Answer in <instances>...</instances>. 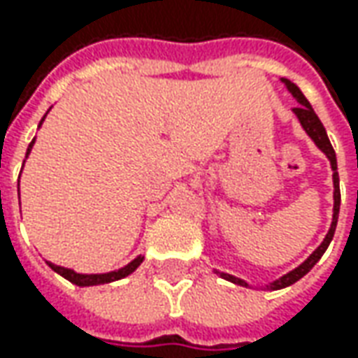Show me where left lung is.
<instances>
[{
  "mask_svg": "<svg viewBox=\"0 0 358 358\" xmlns=\"http://www.w3.org/2000/svg\"><path fill=\"white\" fill-rule=\"evenodd\" d=\"M282 83L287 85V90L289 93L295 97L296 101H299V107H295L293 111H295V115L301 121V125H303V129L307 131V135H309L310 139L315 141V145L323 151L324 155L329 157L331 161V169H333V185H335V193H333V199H335V205H333V223H331V229H329V233H327V237L323 239V243L313 251L309 259L305 261V263H301L299 267L293 268L291 273H287V275H282L281 279H277V281H273L271 285H267V289L271 291H275V289H282V287H289V285H293L301 277H305L307 273H309L310 268L317 265V261L323 257V253L327 251V247H329V243L333 241V235H335V229H337V219H338V209H341V189H338V171H337V155H335V149H333V145L329 141V137H327V131H324L323 123H321V119L317 117V113L313 111V107L307 101V97L301 93V90L296 87L293 81H289V79H281ZM219 273V271H217ZM223 279H227V281L235 282V285H243V287H247V282L243 281V279H237V277H233V275H227V273H219Z\"/></svg>",
  "mask_w": 358,
  "mask_h": 358,
  "instance_id": "8db88e82",
  "label": "left lung"
}]
</instances>
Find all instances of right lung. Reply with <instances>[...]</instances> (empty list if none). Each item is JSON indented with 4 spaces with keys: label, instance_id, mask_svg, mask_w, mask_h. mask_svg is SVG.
Segmentation results:
<instances>
[{
    "label": "right lung",
    "instance_id": "add662e5",
    "mask_svg": "<svg viewBox=\"0 0 358 358\" xmlns=\"http://www.w3.org/2000/svg\"><path fill=\"white\" fill-rule=\"evenodd\" d=\"M43 119H45V115H43ZM43 119H41V121H43ZM39 125H41V123H39ZM34 141H31L29 147H27V155H29V151H31V147H34ZM141 263H143V257L139 255L137 259H133L129 265H125L123 268H119V271H111V273H101V275H81V273H76V271H71V268L59 267V265H53V263H48V265L53 268L55 273H59L62 277H65L67 281H71L73 285H77V287H91V285H105V282L119 281V279H123V277L131 275V273L139 267Z\"/></svg>",
    "mask_w": 358,
    "mask_h": 358
}]
</instances>
